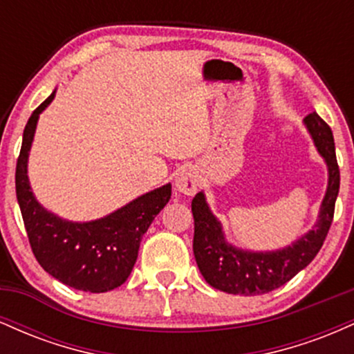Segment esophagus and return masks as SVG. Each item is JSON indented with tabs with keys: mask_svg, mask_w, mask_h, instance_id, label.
<instances>
[{
	"mask_svg": "<svg viewBox=\"0 0 354 354\" xmlns=\"http://www.w3.org/2000/svg\"><path fill=\"white\" fill-rule=\"evenodd\" d=\"M174 186H176V189L183 194H188V196L194 194L198 189L196 171H194L191 166H185V168H181L180 171L176 173V181H174Z\"/></svg>",
	"mask_w": 354,
	"mask_h": 354,
	"instance_id": "esophagus-1",
	"label": "esophagus"
}]
</instances>
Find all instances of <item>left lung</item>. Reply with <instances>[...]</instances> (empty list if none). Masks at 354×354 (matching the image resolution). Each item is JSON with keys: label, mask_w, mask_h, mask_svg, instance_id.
<instances>
[{"label": "left lung", "mask_w": 354, "mask_h": 354, "mask_svg": "<svg viewBox=\"0 0 354 354\" xmlns=\"http://www.w3.org/2000/svg\"><path fill=\"white\" fill-rule=\"evenodd\" d=\"M316 148L328 165V189L315 228L291 246L271 253H253L228 245L221 225L213 216L205 194L198 193L191 201L194 218L193 251L203 278L219 291L231 295H265L290 281L318 254L335 216V203L339 191V166L336 161L335 138L331 128L318 113L304 118Z\"/></svg>", "instance_id": "1"}]
</instances>
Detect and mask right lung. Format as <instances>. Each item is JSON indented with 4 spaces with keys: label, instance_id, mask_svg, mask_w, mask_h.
Masks as SVG:
<instances>
[{
    "label": "right lung",
    "instance_id": "obj_1",
    "mask_svg": "<svg viewBox=\"0 0 354 354\" xmlns=\"http://www.w3.org/2000/svg\"><path fill=\"white\" fill-rule=\"evenodd\" d=\"M55 91L35 109L23 133L16 163V198L35 258L46 273L75 290L106 293L121 286L138 258L149 225L171 196V185L149 191L108 216L89 223L64 221L35 200L26 165L39 113Z\"/></svg>",
    "mask_w": 354,
    "mask_h": 354
}]
</instances>
